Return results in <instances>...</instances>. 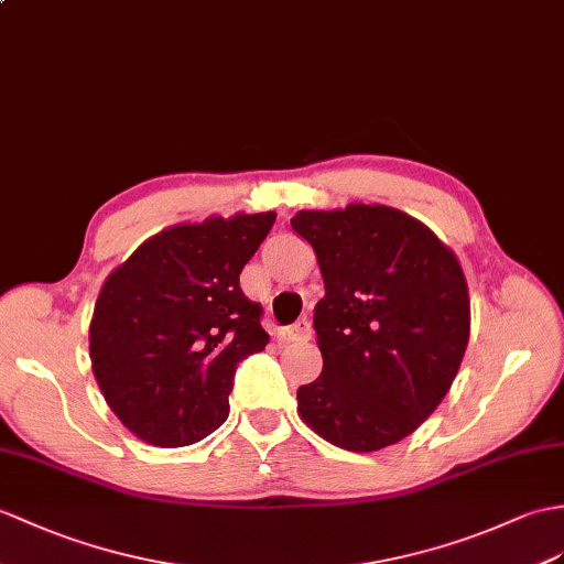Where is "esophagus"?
<instances>
[{
  "mask_svg": "<svg viewBox=\"0 0 564 564\" xmlns=\"http://www.w3.org/2000/svg\"><path fill=\"white\" fill-rule=\"evenodd\" d=\"M288 341H310L312 338V324L307 319H297L285 329Z\"/></svg>",
  "mask_w": 564,
  "mask_h": 564,
  "instance_id": "obj_1",
  "label": "esophagus"
}]
</instances>
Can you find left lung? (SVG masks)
<instances>
[{"instance_id":"1","label":"left lung","mask_w":564,"mask_h":564,"mask_svg":"<svg viewBox=\"0 0 564 564\" xmlns=\"http://www.w3.org/2000/svg\"><path fill=\"white\" fill-rule=\"evenodd\" d=\"M291 226L312 245L326 288L314 307L324 368L297 389V413L348 452L397 444L459 372L470 329L459 261L391 206L300 212Z\"/></svg>"}]
</instances>
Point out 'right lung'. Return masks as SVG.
I'll use <instances>...</instances> for the list:
<instances>
[{"instance_id": "obj_1", "label": "right lung", "mask_w": 564, "mask_h": 564, "mask_svg": "<svg viewBox=\"0 0 564 564\" xmlns=\"http://www.w3.org/2000/svg\"><path fill=\"white\" fill-rule=\"evenodd\" d=\"M276 214L182 223L115 269L90 322V362L112 413L153 447H185L228 417L232 377L264 350L240 273Z\"/></svg>"}]
</instances>
